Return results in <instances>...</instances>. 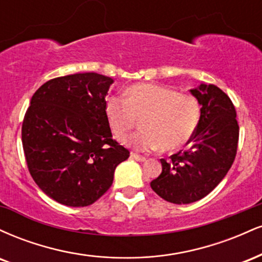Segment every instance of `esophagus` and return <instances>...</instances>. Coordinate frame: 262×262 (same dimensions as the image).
I'll list each match as a JSON object with an SVG mask.
<instances>
[{"instance_id": "34e87169", "label": "esophagus", "mask_w": 262, "mask_h": 262, "mask_svg": "<svg viewBox=\"0 0 262 262\" xmlns=\"http://www.w3.org/2000/svg\"><path fill=\"white\" fill-rule=\"evenodd\" d=\"M130 158H132V159H134V160H137V161H145V160H146V159L144 158V156L135 154V152H132V154H130Z\"/></svg>"}]
</instances>
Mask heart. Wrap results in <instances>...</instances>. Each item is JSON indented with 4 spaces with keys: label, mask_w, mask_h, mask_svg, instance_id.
Returning a JSON list of instances; mask_svg holds the SVG:
<instances>
[{
    "label": "heart",
    "mask_w": 262,
    "mask_h": 262,
    "mask_svg": "<svg viewBox=\"0 0 262 262\" xmlns=\"http://www.w3.org/2000/svg\"><path fill=\"white\" fill-rule=\"evenodd\" d=\"M106 117L116 135L130 130L141 118L138 133L121 138L123 145L138 151L164 149L172 151L191 139L201 117L196 97L180 95L169 87L139 83L123 96H111L106 101Z\"/></svg>",
    "instance_id": "heart-1"
}]
</instances>
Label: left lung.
Here are the masks:
<instances>
[{
    "mask_svg": "<svg viewBox=\"0 0 262 262\" xmlns=\"http://www.w3.org/2000/svg\"><path fill=\"white\" fill-rule=\"evenodd\" d=\"M201 106V117L189 149L161 159L162 172L150 182L165 201L188 204L202 200L224 179L236 155L239 125L233 102L214 85L189 90Z\"/></svg>",
    "mask_w": 262,
    "mask_h": 262,
    "instance_id": "left-lung-1",
    "label": "left lung"
}]
</instances>
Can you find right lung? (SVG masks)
Returning <instances> with one entry per match:
<instances>
[{"instance_id":"right-lung-1","label":"right lung","mask_w":262,"mask_h":262,"mask_svg":"<svg viewBox=\"0 0 262 262\" xmlns=\"http://www.w3.org/2000/svg\"><path fill=\"white\" fill-rule=\"evenodd\" d=\"M114 82L96 73L49 80L35 91L22 125L29 172L56 202L86 207L113 183L129 151L112 139L106 96Z\"/></svg>"}]
</instances>
